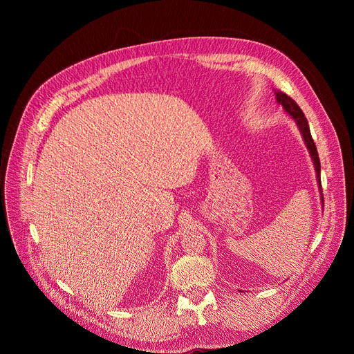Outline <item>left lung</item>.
Returning a JSON list of instances; mask_svg holds the SVG:
<instances>
[{"label":"left lung","mask_w":354,"mask_h":354,"mask_svg":"<svg viewBox=\"0 0 354 354\" xmlns=\"http://www.w3.org/2000/svg\"><path fill=\"white\" fill-rule=\"evenodd\" d=\"M275 93V99L277 102L280 103L284 110L287 111V113L295 120L297 126H299L300 132H301V136L306 142V146L310 152V156H311V160H313V165L315 167V174H317V185L319 188L322 191V179H320V159H319V153H317V147H315V143L311 138V132H310V127H308V122L303 113V110L299 107V104H297L290 96H287L286 93L283 91H274ZM322 202L324 203V198H323V194H322Z\"/></svg>","instance_id":"left-lung-1"}]
</instances>
